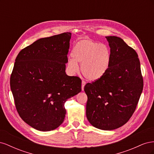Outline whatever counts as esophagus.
<instances>
[{"mask_svg":"<svg viewBox=\"0 0 154 154\" xmlns=\"http://www.w3.org/2000/svg\"><path fill=\"white\" fill-rule=\"evenodd\" d=\"M85 84H86V82L84 80H82V91L84 90V86L85 85Z\"/></svg>","mask_w":154,"mask_h":154,"instance_id":"34e87169","label":"esophagus"}]
</instances>
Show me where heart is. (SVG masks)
Masks as SVG:
<instances>
[{"label":"heart","mask_w":154,"mask_h":154,"mask_svg":"<svg viewBox=\"0 0 154 154\" xmlns=\"http://www.w3.org/2000/svg\"><path fill=\"white\" fill-rule=\"evenodd\" d=\"M72 58L68 60L67 66L72 73L78 71L81 64V71L88 80L94 82L100 80L108 71L111 62L109 48L91 39L78 41L72 50Z\"/></svg>","instance_id":"heart-1"}]
</instances>
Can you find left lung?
Listing matches in <instances>:
<instances>
[{
  "label": "left lung",
  "instance_id": "8db88e82",
  "mask_svg": "<svg viewBox=\"0 0 154 154\" xmlns=\"http://www.w3.org/2000/svg\"><path fill=\"white\" fill-rule=\"evenodd\" d=\"M110 48L108 71L100 80L88 83L86 116L97 128L112 130L124 125L132 117L143 88L138 55L124 40L106 36Z\"/></svg>",
  "mask_w": 154,
  "mask_h": 154
}]
</instances>
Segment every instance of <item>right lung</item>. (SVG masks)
<instances>
[{"instance_id":"right-lung-1","label":"right lung","mask_w":154,"mask_h":154,"mask_svg":"<svg viewBox=\"0 0 154 154\" xmlns=\"http://www.w3.org/2000/svg\"><path fill=\"white\" fill-rule=\"evenodd\" d=\"M71 32L42 38L20 51L10 87L20 117L31 127L50 131L61 125L64 103L82 91V80L66 73Z\"/></svg>"}]
</instances>
